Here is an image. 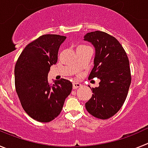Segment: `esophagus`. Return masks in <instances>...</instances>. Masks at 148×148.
<instances>
[{
	"label": "esophagus",
	"mask_w": 148,
	"mask_h": 148,
	"mask_svg": "<svg viewBox=\"0 0 148 148\" xmlns=\"http://www.w3.org/2000/svg\"><path fill=\"white\" fill-rule=\"evenodd\" d=\"M81 84L79 83H76V82H74V83L73 84V87L74 90H75V89L78 88V87H81Z\"/></svg>",
	"instance_id": "34e87169"
}]
</instances>
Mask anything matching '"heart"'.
<instances>
[{
    "instance_id": "1",
    "label": "heart",
    "mask_w": 148,
    "mask_h": 148,
    "mask_svg": "<svg viewBox=\"0 0 148 148\" xmlns=\"http://www.w3.org/2000/svg\"><path fill=\"white\" fill-rule=\"evenodd\" d=\"M81 47H84V46H81Z\"/></svg>"
}]
</instances>
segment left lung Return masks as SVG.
<instances>
[{
  "label": "left lung",
  "mask_w": 148,
  "mask_h": 148,
  "mask_svg": "<svg viewBox=\"0 0 148 148\" xmlns=\"http://www.w3.org/2000/svg\"><path fill=\"white\" fill-rule=\"evenodd\" d=\"M95 48L94 66L89 79H100L98 87L85 104L88 113L100 119L114 116L122 107L131 83V74L127 53L118 40L101 31L84 35Z\"/></svg>",
  "instance_id": "8db88e82"
}]
</instances>
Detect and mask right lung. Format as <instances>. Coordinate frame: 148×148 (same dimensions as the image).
Masks as SVG:
<instances>
[{
	"mask_svg": "<svg viewBox=\"0 0 148 148\" xmlns=\"http://www.w3.org/2000/svg\"><path fill=\"white\" fill-rule=\"evenodd\" d=\"M66 39L58 35H41L27 44L15 66V90L22 108L33 119L49 122L61 113L73 84L61 78L48 81L50 66L58 61L60 46Z\"/></svg>",
	"mask_w": 148,
	"mask_h": 148,
	"instance_id": "add662e5",
	"label": "right lung"
}]
</instances>
